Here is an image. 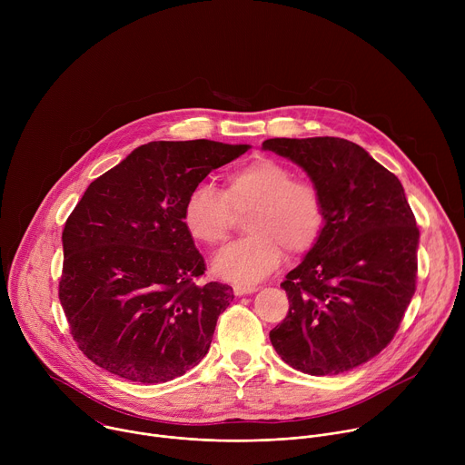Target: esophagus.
Instances as JSON below:
<instances>
[{"label":"esophagus","mask_w":465,"mask_h":465,"mask_svg":"<svg viewBox=\"0 0 465 465\" xmlns=\"http://www.w3.org/2000/svg\"><path fill=\"white\" fill-rule=\"evenodd\" d=\"M255 291H257V287H252V285H235V287H233V294H235V296L253 294Z\"/></svg>","instance_id":"obj_1"}]
</instances>
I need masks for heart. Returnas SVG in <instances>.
Wrapping results in <instances>:
<instances>
[{"label":"heart","mask_w":465,"mask_h":465,"mask_svg":"<svg viewBox=\"0 0 465 465\" xmlns=\"http://www.w3.org/2000/svg\"><path fill=\"white\" fill-rule=\"evenodd\" d=\"M248 237L228 244L213 259L221 280L252 285L272 274L283 259L309 253L325 226L320 187L294 178L285 163L261 156L226 176L224 191L212 182L196 183L185 196L182 221L189 235L206 246L221 244L237 213L248 212Z\"/></svg>","instance_id":"b5f03b06"}]
</instances>
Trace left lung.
<instances>
[{"mask_svg": "<svg viewBox=\"0 0 465 465\" xmlns=\"http://www.w3.org/2000/svg\"><path fill=\"white\" fill-rule=\"evenodd\" d=\"M262 149L305 169L325 201L316 246L282 283L289 312L278 355L309 375H339L379 355L416 292L420 228L401 182L342 138H274Z\"/></svg>", "mask_w": 465, "mask_h": 465, "instance_id": "8db88e82", "label": "left lung"}]
</instances>
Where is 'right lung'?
I'll return each mask as SVG.
<instances>
[{
  "instance_id": "1",
  "label": "right lung",
  "mask_w": 465,
  "mask_h": 465,
  "mask_svg": "<svg viewBox=\"0 0 465 465\" xmlns=\"http://www.w3.org/2000/svg\"><path fill=\"white\" fill-rule=\"evenodd\" d=\"M248 145L151 142L94 180L62 232L58 298L79 350L126 381L183 375L233 300L183 226L187 193Z\"/></svg>"
}]
</instances>
